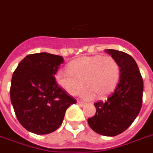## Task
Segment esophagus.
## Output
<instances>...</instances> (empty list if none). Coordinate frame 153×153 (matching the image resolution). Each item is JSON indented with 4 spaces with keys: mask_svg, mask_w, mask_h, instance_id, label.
<instances>
[{
    "mask_svg": "<svg viewBox=\"0 0 153 153\" xmlns=\"http://www.w3.org/2000/svg\"><path fill=\"white\" fill-rule=\"evenodd\" d=\"M77 105L80 107H83L84 106V103L82 102V101H80V100H77Z\"/></svg>",
    "mask_w": 153,
    "mask_h": 153,
    "instance_id": "esophagus-1",
    "label": "esophagus"
}]
</instances>
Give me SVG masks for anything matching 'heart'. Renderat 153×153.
<instances>
[{
	"instance_id": "1",
	"label": "heart",
	"mask_w": 153,
	"mask_h": 153,
	"mask_svg": "<svg viewBox=\"0 0 153 153\" xmlns=\"http://www.w3.org/2000/svg\"><path fill=\"white\" fill-rule=\"evenodd\" d=\"M68 69V71L56 73V82L72 96L81 94L84 84L85 88L82 97L85 100L109 95L116 87L120 77V66L110 56H83L71 62Z\"/></svg>"
}]
</instances>
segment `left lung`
I'll use <instances>...</instances> for the list:
<instances>
[{"instance_id":"left-lung-1","label":"left lung","mask_w":153,"mask_h":153,"mask_svg":"<svg viewBox=\"0 0 153 153\" xmlns=\"http://www.w3.org/2000/svg\"><path fill=\"white\" fill-rule=\"evenodd\" d=\"M105 51L120 66V82L107 100L94 104L96 114L88 119V123L99 134L113 137L128 128L140 112L143 79L137 63L131 56L115 49Z\"/></svg>"}]
</instances>
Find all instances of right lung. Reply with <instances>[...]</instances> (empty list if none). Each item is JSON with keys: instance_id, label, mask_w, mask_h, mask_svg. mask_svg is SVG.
Returning <instances> with one entry per match:
<instances>
[{"instance_id": "right-lung-1", "label": "right lung", "mask_w": 153, "mask_h": 153, "mask_svg": "<svg viewBox=\"0 0 153 153\" xmlns=\"http://www.w3.org/2000/svg\"><path fill=\"white\" fill-rule=\"evenodd\" d=\"M61 56L30 54L12 74L10 97L19 122L30 132L47 134L63 123L66 110L76 100L56 82Z\"/></svg>"}]
</instances>
